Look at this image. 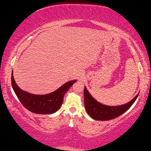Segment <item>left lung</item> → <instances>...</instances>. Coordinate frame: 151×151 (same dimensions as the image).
<instances>
[{"instance_id":"left-lung-1","label":"left lung","mask_w":151,"mask_h":151,"mask_svg":"<svg viewBox=\"0 0 151 151\" xmlns=\"http://www.w3.org/2000/svg\"><path fill=\"white\" fill-rule=\"evenodd\" d=\"M138 96L139 93L127 104L118 106H107L98 102L88 91L86 86H84V106L89 116L95 120H110L116 118L129 110L130 107L135 102Z\"/></svg>"}]
</instances>
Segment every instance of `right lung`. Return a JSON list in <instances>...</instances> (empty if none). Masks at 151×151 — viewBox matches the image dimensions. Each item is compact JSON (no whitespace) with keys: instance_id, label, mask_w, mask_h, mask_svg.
<instances>
[{"instance_id":"add662e5","label":"right lung","mask_w":151,"mask_h":151,"mask_svg":"<svg viewBox=\"0 0 151 151\" xmlns=\"http://www.w3.org/2000/svg\"><path fill=\"white\" fill-rule=\"evenodd\" d=\"M76 80L66 82L55 91L48 94L36 95L22 90L16 83L12 73V85L20 102L27 109L37 114H52L60 108L64 96Z\"/></svg>"}]
</instances>
